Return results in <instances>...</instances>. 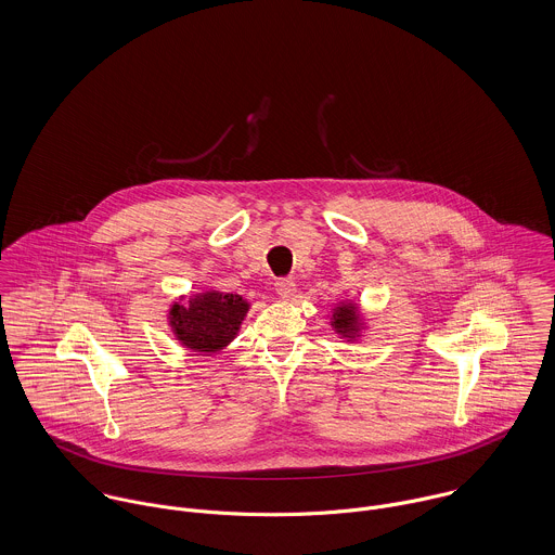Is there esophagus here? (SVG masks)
<instances>
[{"label":"esophagus","instance_id":"34e87169","mask_svg":"<svg viewBox=\"0 0 555 555\" xmlns=\"http://www.w3.org/2000/svg\"><path fill=\"white\" fill-rule=\"evenodd\" d=\"M275 293H278V295H280V299H284V301L293 299V297H295V293H297V284H295V280H293V278H280V280L275 282Z\"/></svg>","mask_w":555,"mask_h":555}]
</instances>
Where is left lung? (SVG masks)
Masks as SVG:
<instances>
[{
    "mask_svg": "<svg viewBox=\"0 0 555 555\" xmlns=\"http://www.w3.org/2000/svg\"><path fill=\"white\" fill-rule=\"evenodd\" d=\"M331 326H333L341 337H346L348 341L357 339L359 333H361V326H363V318H361V312H359L357 304L346 301V304L337 306V308L333 310V317H331Z\"/></svg>",
    "mask_w": 555,
    "mask_h": 555,
    "instance_id": "left-lung-1",
    "label": "left lung"
}]
</instances>
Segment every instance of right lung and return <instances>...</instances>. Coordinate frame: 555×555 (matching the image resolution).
<instances>
[{"label": "right lung", "instance_id": "right-lung-1", "mask_svg": "<svg viewBox=\"0 0 555 555\" xmlns=\"http://www.w3.org/2000/svg\"><path fill=\"white\" fill-rule=\"evenodd\" d=\"M249 304L220 291L194 295L188 304L175 301L168 312V324L181 346L194 352H218L237 337L238 326Z\"/></svg>", "mask_w": 555, "mask_h": 555}]
</instances>
